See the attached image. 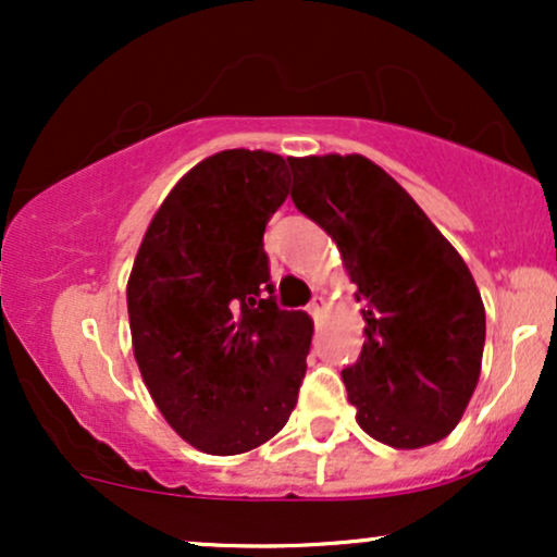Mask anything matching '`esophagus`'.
<instances>
[{
	"label": "esophagus",
	"instance_id": "1",
	"mask_svg": "<svg viewBox=\"0 0 557 557\" xmlns=\"http://www.w3.org/2000/svg\"><path fill=\"white\" fill-rule=\"evenodd\" d=\"M324 306H327V304H324V298L322 296H314V298H311V304H309V314L314 317V319H319V317H322Z\"/></svg>",
	"mask_w": 557,
	"mask_h": 557
}]
</instances>
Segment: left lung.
Instances as JSON below:
<instances>
[{
  "instance_id": "obj_1",
  "label": "left lung",
  "mask_w": 557,
  "mask_h": 557,
  "mask_svg": "<svg viewBox=\"0 0 557 557\" xmlns=\"http://www.w3.org/2000/svg\"><path fill=\"white\" fill-rule=\"evenodd\" d=\"M290 198L341 248L363 309L359 361L343 369L361 430L424 447L456 430L479 382L484 306L456 248L367 157L287 159Z\"/></svg>"
}]
</instances>
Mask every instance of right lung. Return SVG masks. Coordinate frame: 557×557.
Returning <instances> with one entry per match:
<instances>
[{
  "label": "right lung",
  "mask_w": 557,
  "mask_h": 557,
  "mask_svg": "<svg viewBox=\"0 0 557 557\" xmlns=\"http://www.w3.org/2000/svg\"><path fill=\"white\" fill-rule=\"evenodd\" d=\"M283 157L230 149L183 177L127 280L133 354L162 417L209 456H238L290 419L314 324L277 306L264 230L290 194Z\"/></svg>",
  "instance_id": "add662e5"
}]
</instances>
